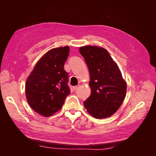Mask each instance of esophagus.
<instances>
[{
    "label": "esophagus",
    "mask_w": 156,
    "mask_h": 156,
    "mask_svg": "<svg viewBox=\"0 0 156 156\" xmlns=\"http://www.w3.org/2000/svg\"><path fill=\"white\" fill-rule=\"evenodd\" d=\"M79 85H77V86H75V87H73V90L74 91H75V90H76L79 88Z\"/></svg>",
    "instance_id": "esophagus-1"
}]
</instances>
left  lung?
Listing matches in <instances>:
<instances>
[{
	"label": "left lung",
	"mask_w": 156,
	"mask_h": 156,
	"mask_svg": "<svg viewBox=\"0 0 156 156\" xmlns=\"http://www.w3.org/2000/svg\"><path fill=\"white\" fill-rule=\"evenodd\" d=\"M87 65L91 94L83 102L88 112L96 119L111 116L123 103L126 83L120 69L108 51L96 46L79 48Z\"/></svg>",
	"instance_id": "obj_1"
}]
</instances>
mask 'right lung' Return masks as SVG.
<instances>
[{"mask_svg": "<svg viewBox=\"0 0 156 156\" xmlns=\"http://www.w3.org/2000/svg\"><path fill=\"white\" fill-rule=\"evenodd\" d=\"M68 46L52 49L37 62L25 85L30 107L46 117L58 111L70 93L68 73L64 69L69 55Z\"/></svg>", "mask_w": 156, "mask_h": 156, "instance_id": "right-lung-1", "label": "right lung"}]
</instances>
